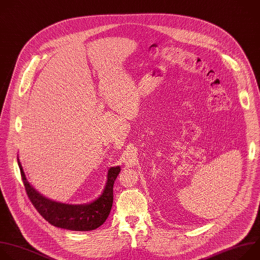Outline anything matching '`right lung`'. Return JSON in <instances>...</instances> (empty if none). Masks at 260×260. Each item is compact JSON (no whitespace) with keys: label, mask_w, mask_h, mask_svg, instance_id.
Listing matches in <instances>:
<instances>
[{"label":"right lung","mask_w":260,"mask_h":260,"mask_svg":"<svg viewBox=\"0 0 260 260\" xmlns=\"http://www.w3.org/2000/svg\"><path fill=\"white\" fill-rule=\"evenodd\" d=\"M17 161L28 199L50 224L70 231L86 232L99 228L109 217L114 200V183L121 171L119 166L109 170L105 190L98 199L86 205H68L46 199L35 190L27 182L18 159Z\"/></svg>","instance_id":"add662e5"}]
</instances>
